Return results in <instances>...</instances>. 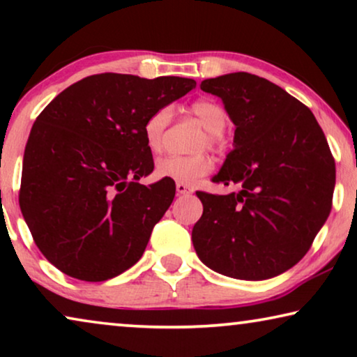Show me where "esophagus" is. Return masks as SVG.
<instances>
[{
	"label": "esophagus",
	"mask_w": 357,
	"mask_h": 357,
	"mask_svg": "<svg viewBox=\"0 0 357 357\" xmlns=\"http://www.w3.org/2000/svg\"><path fill=\"white\" fill-rule=\"evenodd\" d=\"M175 188H177V193L178 195H190V193H193V188L188 187V185H185V183H177V185H175Z\"/></svg>",
	"instance_id": "esophagus-1"
}]
</instances>
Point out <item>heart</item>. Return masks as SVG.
I'll use <instances>...</instances> for the list:
<instances>
[{
	"label": "heart",
	"mask_w": 357,
	"mask_h": 357,
	"mask_svg": "<svg viewBox=\"0 0 357 357\" xmlns=\"http://www.w3.org/2000/svg\"><path fill=\"white\" fill-rule=\"evenodd\" d=\"M185 112L193 116L204 128V136L199 148L221 149L224 146L222 131L227 125V114L224 107L214 99H198L187 105ZM172 119V110L162 107L151 112L143 123L144 143L153 154H158L164 148L165 131ZM211 155L199 153L195 155H165L155 162L154 172L159 178H167L177 183L192 185L211 172Z\"/></svg>",
	"instance_id": "heart-1"
}]
</instances>
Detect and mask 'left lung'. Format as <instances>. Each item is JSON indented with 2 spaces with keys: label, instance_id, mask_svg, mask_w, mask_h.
I'll list each match as a JSON object with an SVG mask.
<instances>
[{
  "label": "left lung",
  "instance_id": "obj_1",
  "mask_svg": "<svg viewBox=\"0 0 357 357\" xmlns=\"http://www.w3.org/2000/svg\"><path fill=\"white\" fill-rule=\"evenodd\" d=\"M236 125L213 180L229 195L197 192L203 214L192 241L199 260L237 280H268L309 252L331 211L335 159L309 107L250 73L202 82Z\"/></svg>",
  "mask_w": 357,
  "mask_h": 357
}]
</instances>
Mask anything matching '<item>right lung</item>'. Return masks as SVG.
<instances>
[{
	"instance_id": "1",
	"label": "right lung",
	"mask_w": 357,
	"mask_h": 357,
	"mask_svg": "<svg viewBox=\"0 0 357 357\" xmlns=\"http://www.w3.org/2000/svg\"><path fill=\"white\" fill-rule=\"evenodd\" d=\"M188 77L102 73L60 92L37 116L24 153L19 204L52 265L99 282L135 265L175 197L153 172L143 123L190 92Z\"/></svg>"
}]
</instances>
